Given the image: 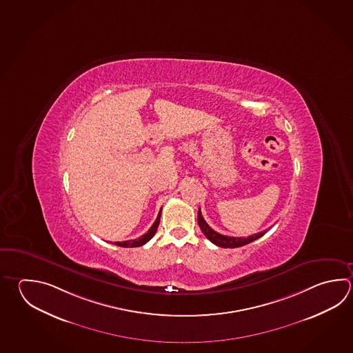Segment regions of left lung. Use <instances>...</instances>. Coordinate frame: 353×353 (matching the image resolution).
Here are the masks:
<instances>
[{"label":"left lung","instance_id":"1","mask_svg":"<svg viewBox=\"0 0 353 353\" xmlns=\"http://www.w3.org/2000/svg\"><path fill=\"white\" fill-rule=\"evenodd\" d=\"M197 222H199V226H200L202 232L206 236L207 239L214 243L216 246L223 247V248H236V247L245 246L247 243H251L253 241L260 239L267 232L266 230L263 232L254 233V234L248 236V237H231V236L221 234V233L213 231L212 228L207 225L206 221L203 220V217H202L201 210H199V213H197Z\"/></svg>","mask_w":353,"mask_h":353}]
</instances>
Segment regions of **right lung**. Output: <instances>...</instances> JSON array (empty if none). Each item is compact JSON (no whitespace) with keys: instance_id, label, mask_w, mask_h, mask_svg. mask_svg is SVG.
Returning a JSON list of instances; mask_svg holds the SVG:
<instances>
[{"instance_id":"right-lung-1","label":"right lung","mask_w":353,"mask_h":353,"mask_svg":"<svg viewBox=\"0 0 353 353\" xmlns=\"http://www.w3.org/2000/svg\"><path fill=\"white\" fill-rule=\"evenodd\" d=\"M160 217H161V211L159 212V216H157V219L154 221V223H153L151 228L147 231L143 236H141L139 239H136V240H130V241H122V242H113L114 245H117V246L120 247H140L143 246L145 243H147L148 241L152 239L153 236H154V233L157 231V227L160 225Z\"/></svg>"}]
</instances>
